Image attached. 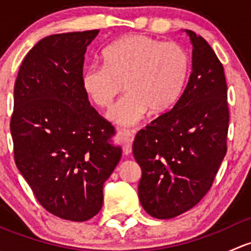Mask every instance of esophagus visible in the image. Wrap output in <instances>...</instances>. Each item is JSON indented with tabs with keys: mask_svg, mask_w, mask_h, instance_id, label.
<instances>
[{
	"mask_svg": "<svg viewBox=\"0 0 251 251\" xmlns=\"http://www.w3.org/2000/svg\"><path fill=\"white\" fill-rule=\"evenodd\" d=\"M119 135H120L121 140H123L124 153L130 154L131 151H132V142L133 138H135V132L128 130H121L120 132H119Z\"/></svg>",
	"mask_w": 251,
	"mask_h": 251,
	"instance_id": "34e87169",
	"label": "esophagus"
}]
</instances>
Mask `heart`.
<instances>
[{"instance_id":"b5f03b06","label":"heart","mask_w":251,"mask_h":251,"mask_svg":"<svg viewBox=\"0 0 251 251\" xmlns=\"http://www.w3.org/2000/svg\"><path fill=\"white\" fill-rule=\"evenodd\" d=\"M103 65H91L81 77L82 90L98 108L108 109L123 90L126 96L108 118L120 125L137 124L149 110L161 114L181 97L191 57L184 47L146 35L116 40L102 53Z\"/></svg>"}]
</instances>
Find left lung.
<instances>
[{
  "label": "left lung",
  "mask_w": 251,
  "mask_h": 251,
  "mask_svg": "<svg viewBox=\"0 0 251 251\" xmlns=\"http://www.w3.org/2000/svg\"><path fill=\"white\" fill-rule=\"evenodd\" d=\"M193 70L181 97L140 130L132 154L142 169L138 198L155 219L192 209L211 188L227 151L229 110L224 65L206 40L187 30Z\"/></svg>",
  "instance_id": "1"
}]
</instances>
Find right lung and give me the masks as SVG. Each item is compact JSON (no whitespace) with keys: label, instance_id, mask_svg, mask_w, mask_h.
<instances>
[{"label":"right lung","instance_id":"obj_1","mask_svg":"<svg viewBox=\"0 0 251 251\" xmlns=\"http://www.w3.org/2000/svg\"><path fill=\"white\" fill-rule=\"evenodd\" d=\"M100 30L50 35L29 50L14 85V160L50 214L82 222L100 212L103 183L121 159L115 127L90 104L81 77Z\"/></svg>","mask_w":251,"mask_h":251}]
</instances>
